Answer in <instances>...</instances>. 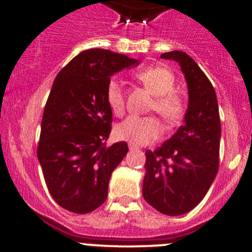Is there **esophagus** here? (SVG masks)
I'll return each instance as SVG.
<instances>
[{"label":"esophagus","instance_id":"esophagus-1","mask_svg":"<svg viewBox=\"0 0 252 252\" xmlns=\"http://www.w3.org/2000/svg\"><path fill=\"white\" fill-rule=\"evenodd\" d=\"M128 146H129V150H138V146H136L135 144H133V142H129Z\"/></svg>","mask_w":252,"mask_h":252}]
</instances>
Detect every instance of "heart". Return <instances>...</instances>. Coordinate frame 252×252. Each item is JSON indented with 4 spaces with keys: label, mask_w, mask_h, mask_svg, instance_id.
<instances>
[{
    "label": "heart",
    "mask_w": 252,
    "mask_h": 252,
    "mask_svg": "<svg viewBox=\"0 0 252 252\" xmlns=\"http://www.w3.org/2000/svg\"><path fill=\"white\" fill-rule=\"evenodd\" d=\"M134 78L155 96L150 111L158 113L168 126L179 123L187 112L184 97L174 90L175 77L167 68L156 65L134 73ZM106 103L112 113L122 116L126 111V100L121 84L112 79L106 88ZM114 134L121 140L136 145H147L163 134V126L155 117H128L114 128Z\"/></svg>",
    "instance_id": "1"
}]
</instances>
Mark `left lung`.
I'll list each match as a JSON object with an SVG mask.
<instances>
[{"label": "left lung", "mask_w": 252, "mask_h": 252, "mask_svg": "<svg viewBox=\"0 0 252 252\" xmlns=\"http://www.w3.org/2000/svg\"><path fill=\"white\" fill-rule=\"evenodd\" d=\"M179 63L189 90L184 126L169 140L146 150L142 196L167 216H179L196 207L220 167V121L216 91L194 60L182 51L162 53Z\"/></svg>", "instance_id": "obj_1"}]
</instances>
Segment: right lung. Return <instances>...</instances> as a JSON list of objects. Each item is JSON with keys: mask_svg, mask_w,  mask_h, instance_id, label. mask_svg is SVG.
<instances>
[{"mask_svg": "<svg viewBox=\"0 0 252 252\" xmlns=\"http://www.w3.org/2000/svg\"><path fill=\"white\" fill-rule=\"evenodd\" d=\"M139 61L102 48L75 56L53 81L45 105L37 158L51 196L64 210L89 213L106 201L126 141L106 146L112 111L106 88L114 73Z\"/></svg>", "mask_w": 252, "mask_h": 252, "instance_id": "1", "label": "right lung"}]
</instances>
